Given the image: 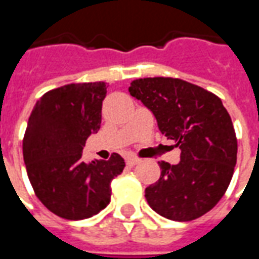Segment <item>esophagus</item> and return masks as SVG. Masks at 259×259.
Returning <instances> with one entry per match:
<instances>
[{
    "label": "esophagus",
    "mask_w": 259,
    "mask_h": 259,
    "mask_svg": "<svg viewBox=\"0 0 259 259\" xmlns=\"http://www.w3.org/2000/svg\"><path fill=\"white\" fill-rule=\"evenodd\" d=\"M126 162H127V165L129 166H135V165H137V163H140L141 162V159L140 158H137V157H129L127 159H126Z\"/></svg>",
    "instance_id": "1"
}]
</instances>
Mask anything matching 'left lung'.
Segmentation results:
<instances>
[{"label":"left lung","instance_id":"left-lung-1","mask_svg":"<svg viewBox=\"0 0 259 259\" xmlns=\"http://www.w3.org/2000/svg\"><path fill=\"white\" fill-rule=\"evenodd\" d=\"M129 93L155 115L161 133L182 150L178 165L158 162L161 178L146 189L148 204L170 221L202 217L226 193L237 161V139L222 100L174 77L136 79Z\"/></svg>","mask_w":259,"mask_h":259}]
</instances>
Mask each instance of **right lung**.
<instances>
[{
	"mask_svg": "<svg viewBox=\"0 0 259 259\" xmlns=\"http://www.w3.org/2000/svg\"><path fill=\"white\" fill-rule=\"evenodd\" d=\"M104 81L72 83L47 91L36 102L23 137V159L37 198L55 215L87 219L111 201V182L124 161L113 152L108 161L81 158L85 140L101 126Z\"/></svg>",
	"mask_w": 259,
	"mask_h": 259,
	"instance_id": "obj_1",
	"label": "right lung"
}]
</instances>
